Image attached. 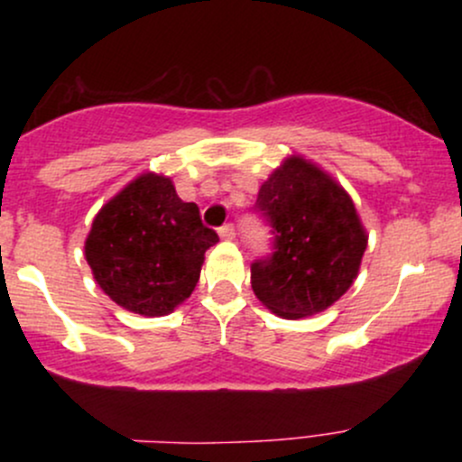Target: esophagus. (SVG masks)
Returning <instances> with one entry per match:
<instances>
[{"mask_svg": "<svg viewBox=\"0 0 462 462\" xmlns=\"http://www.w3.org/2000/svg\"><path fill=\"white\" fill-rule=\"evenodd\" d=\"M235 235H236V232H235V226H232V224H226L224 227H219V236L224 238V241H232Z\"/></svg>", "mask_w": 462, "mask_h": 462, "instance_id": "esophagus-1", "label": "esophagus"}]
</instances>
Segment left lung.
<instances>
[{"label":"left lung","instance_id":"obj_1","mask_svg":"<svg viewBox=\"0 0 462 462\" xmlns=\"http://www.w3.org/2000/svg\"><path fill=\"white\" fill-rule=\"evenodd\" d=\"M256 208L273 227L275 252L252 264L254 295L282 319L330 309L354 284L367 249L347 190L293 153L264 180Z\"/></svg>","mask_w":462,"mask_h":462}]
</instances>
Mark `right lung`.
I'll return each mask as SVG.
<instances>
[{
    "instance_id": "1",
    "label": "right lung",
    "mask_w": 462,
    "mask_h": 462,
    "mask_svg": "<svg viewBox=\"0 0 462 462\" xmlns=\"http://www.w3.org/2000/svg\"><path fill=\"white\" fill-rule=\"evenodd\" d=\"M219 241L171 178L145 171L95 215L84 258L95 282L121 309L164 317L190 298L206 249Z\"/></svg>"
}]
</instances>
